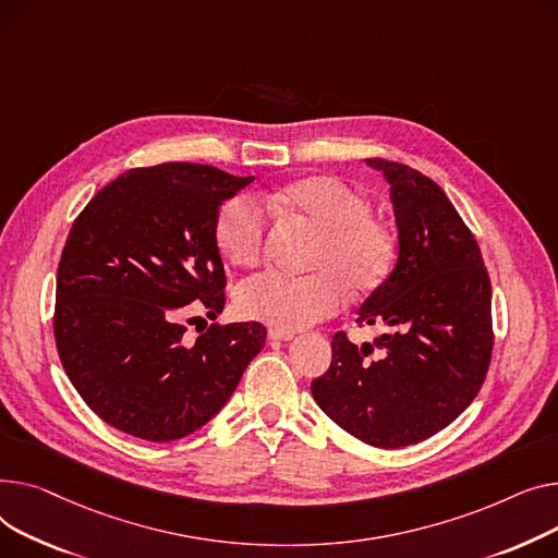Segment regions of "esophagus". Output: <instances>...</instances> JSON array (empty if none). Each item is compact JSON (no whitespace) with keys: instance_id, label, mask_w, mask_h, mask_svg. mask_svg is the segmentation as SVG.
<instances>
[{"instance_id":"34e87169","label":"esophagus","mask_w":558,"mask_h":558,"mask_svg":"<svg viewBox=\"0 0 558 558\" xmlns=\"http://www.w3.org/2000/svg\"><path fill=\"white\" fill-rule=\"evenodd\" d=\"M270 340H277V342H290L294 340V333L292 331H281V329H270Z\"/></svg>"}]
</instances>
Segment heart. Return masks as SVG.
Instances as JSON below:
<instances>
[{
  "label": "heart",
  "mask_w": 558,
  "mask_h": 558,
  "mask_svg": "<svg viewBox=\"0 0 558 558\" xmlns=\"http://www.w3.org/2000/svg\"><path fill=\"white\" fill-rule=\"evenodd\" d=\"M268 211L317 232L304 277L258 275L236 290V311L272 329L300 331L333 315L347 300L378 290L397 266L399 239L372 216L365 193L333 175L294 180L264 195ZM216 245L232 268L256 266L266 250V214L250 195L229 201L216 218Z\"/></svg>",
  "instance_id": "1"
}]
</instances>
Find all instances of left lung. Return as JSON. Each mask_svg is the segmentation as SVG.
<instances>
[{
  "label": "left lung",
  "instance_id": "8db88e82",
  "mask_svg": "<svg viewBox=\"0 0 558 558\" xmlns=\"http://www.w3.org/2000/svg\"><path fill=\"white\" fill-rule=\"evenodd\" d=\"M367 167L389 184L399 258L357 322L389 333L376 353L336 333L331 367L311 391L355 439L403 448L444 430L477 397L494 349L490 281L475 236L437 182L399 161L376 157Z\"/></svg>",
  "mask_w": 558,
  "mask_h": 558
}]
</instances>
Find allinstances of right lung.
I'll list each match as a JSON object with an SVG mask.
<instances>
[{"label": "right lung", "mask_w": 558, "mask_h": 558, "mask_svg": "<svg viewBox=\"0 0 558 558\" xmlns=\"http://www.w3.org/2000/svg\"><path fill=\"white\" fill-rule=\"evenodd\" d=\"M205 163L133 169L74 220L56 279L60 363L83 401L133 437L182 439L234 395L266 326L239 322L184 338V306H225L220 205L252 184Z\"/></svg>", "instance_id": "add662e5"}]
</instances>
